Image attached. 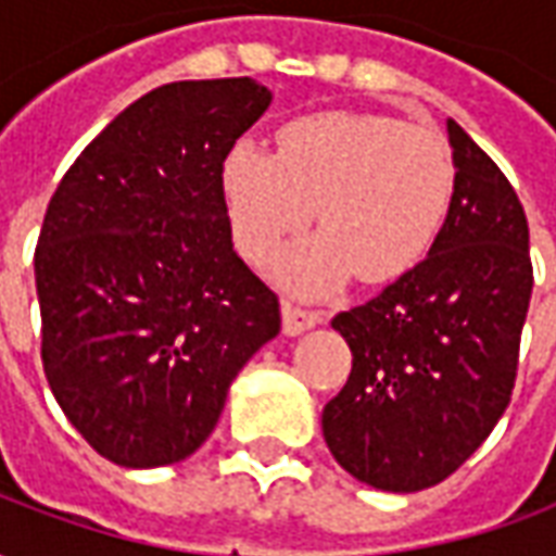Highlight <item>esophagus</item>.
Instances as JSON below:
<instances>
[{"mask_svg":"<svg viewBox=\"0 0 556 556\" xmlns=\"http://www.w3.org/2000/svg\"><path fill=\"white\" fill-rule=\"evenodd\" d=\"M321 321V313H313V309H303V306H294L291 301L282 303V330L289 337H298L303 330H309Z\"/></svg>","mask_w":556,"mask_h":556,"instance_id":"obj_1","label":"esophagus"}]
</instances>
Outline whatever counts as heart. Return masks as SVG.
Segmentation results:
<instances>
[{
  "mask_svg": "<svg viewBox=\"0 0 556 556\" xmlns=\"http://www.w3.org/2000/svg\"><path fill=\"white\" fill-rule=\"evenodd\" d=\"M270 154L250 139L223 163L235 243L265 262L318 217L321 238L291 253L282 277L325 291L357 270L387 282L417 265L453 199V154L431 127L390 115L315 113L279 130Z\"/></svg>",
  "mask_w": 556,
  "mask_h": 556,
  "instance_id": "heart-1",
  "label": "heart"
}]
</instances>
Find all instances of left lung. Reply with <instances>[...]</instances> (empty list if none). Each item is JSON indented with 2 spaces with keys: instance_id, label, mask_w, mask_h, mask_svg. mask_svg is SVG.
Masks as SVG:
<instances>
[{
  "instance_id": "1",
  "label": "left lung",
  "mask_w": 556,
  "mask_h": 556,
  "mask_svg": "<svg viewBox=\"0 0 556 556\" xmlns=\"http://www.w3.org/2000/svg\"><path fill=\"white\" fill-rule=\"evenodd\" d=\"M455 181L429 255L333 327L354 363L321 414L339 465L381 491L438 485L513 396L533 265L525 207L453 118Z\"/></svg>"
}]
</instances>
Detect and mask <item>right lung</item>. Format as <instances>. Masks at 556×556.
Wrapping results in <instances>:
<instances>
[{
	"mask_svg": "<svg viewBox=\"0 0 556 556\" xmlns=\"http://www.w3.org/2000/svg\"><path fill=\"white\" fill-rule=\"evenodd\" d=\"M270 106L250 77L148 91L55 187L35 247L41 361L71 426L122 467L175 465L217 426L279 301L231 250L223 163Z\"/></svg>",
	"mask_w": 556,
	"mask_h": 556,
	"instance_id": "obj_1",
	"label": "right lung"
}]
</instances>
